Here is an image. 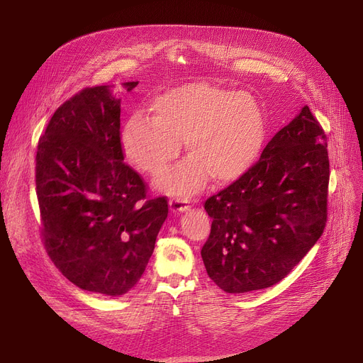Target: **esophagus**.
I'll list each match as a JSON object with an SVG mask.
<instances>
[{
    "instance_id": "1",
    "label": "esophagus",
    "mask_w": 363,
    "mask_h": 363,
    "mask_svg": "<svg viewBox=\"0 0 363 363\" xmlns=\"http://www.w3.org/2000/svg\"><path fill=\"white\" fill-rule=\"evenodd\" d=\"M172 212H185L189 207V201L184 197H172L169 201Z\"/></svg>"
}]
</instances>
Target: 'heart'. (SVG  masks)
<instances>
[{
    "mask_svg": "<svg viewBox=\"0 0 363 363\" xmlns=\"http://www.w3.org/2000/svg\"><path fill=\"white\" fill-rule=\"evenodd\" d=\"M150 111L151 118L138 113L126 122L123 150L133 166L160 175L185 141L193 159L157 181L172 194L197 191L207 175L218 184L235 181L255 164L264 143L262 110L247 92L189 82L159 94Z\"/></svg>",
    "mask_w": 363,
    "mask_h": 363,
    "instance_id": "b5f03b06",
    "label": "heart"
}]
</instances>
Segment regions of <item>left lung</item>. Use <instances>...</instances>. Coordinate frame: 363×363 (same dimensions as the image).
I'll use <instances>...</instances> for the list:
<instances>
[{
    "label": "left lung",
    "instance_id": "left-lung-1",
    "mask_svg": "<svg viewBox=\"0 0 363 363\" xmlns=\"http://www.w3.org/2000/svg\"><path fill=\"white\" fill-rule=\"evenodd\" d=\"M328 182L327 135L304 106L257 163L206 200L212 218L201 249L207 275L234 294L284 279L325 230Z\"/></svg>",
    "mask_w": 363,
    "mask_h": 363
}]
</instances>
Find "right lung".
Here are the masks:
<instances>
[{
	"label": "right lung",
	"instance_id": "add662e5",
	"mask_svg": "<svg viewBox=\"0 0 363 363\" xmlns=\"http://www.w3.org/2000/svg\"><path fill=\"white\" fill-rule=\"evenodd\" d=\"M123 159L121 100L106 85L81 89L54 111L35 159L47 255L79 289L113 297L140 281L169 212L167 199L148 197Z\"/></svg>",
	"mask_w": 363,
	"mask_h": 363
}]
</instances>
